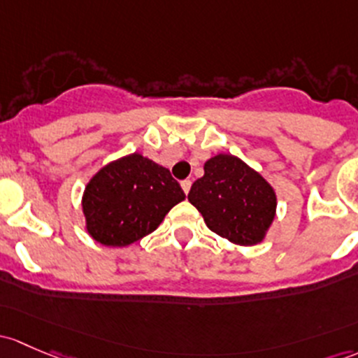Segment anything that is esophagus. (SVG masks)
I'll return each mask as SVG.
<instances>
[{"instance_id":"obj_1","label":"esophagus","mask_w":358,"mask_h":358,"mask_svg":"<svg viewBox=\"0 0 358 358\" xmlns=\"http://www.w3.org/2000/svg\"><path fill=\"white\" fill-rule=\"evenodd\" d=\"M190 187H192L190 180H183V182H182V189H183V192H185V194H189Z\"/></svg>"}]
</instances>
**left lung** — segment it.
I'll list each match as a JSON object with an SVG mask.
<instances>
[{"mask_svg": "<svg viewBox=\"0 0 358 358\" xmlns=\"http://www.w3.org/2000/svg\"><path fill=\"white\" fill-rule=\"evenodd\" d=\"M189 201L210 231L236 245H257L276 217V192L264 176L233 154H216L204 163Z\"/></svg>", "mask_w": 358, "mask_h": 358, "instance_id": "obj_1", "label": "left lung"}]
</instances>
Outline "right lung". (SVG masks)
Instances as JSON below:
<instances>
[{
  "mask_svg": "<svg viewBox=\"0 0 358 358\" xmlns=\"http://www.w3.org/2000/svg\"><path fill=\"white\" fill-rule=\"evenodd\" d=\"M182 201L185 194L169 169L134 152L108 163L89 180L82 213L97 243L127 247L152 233Z\"/></svg>",
  "mask_w": 358,
  "mask_h": 358,
  "instance_id": "1",
  "label": "right lung"
}]
</instances>
